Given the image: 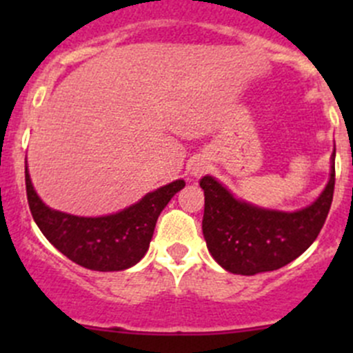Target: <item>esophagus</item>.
Here are the masks:
<instances>
[{
  "instance_id": "obj_1",
  "label": "esophagus",
  "mask_w": 353,
  "mask_h": 353,
  "mask_svg": "<svg viewBox=\"0 0 353 353\" xmlns=\"http://www.w3.org/2000/svg\"><path fill=\"white\" fill-rule=\"evenodd\" d=\"M206 169H208V165H206V163H203V162H194L193 165H191V170H190V174L193 177H199V176H203V174L206 172Z\"/></svg>"
}]
</instances>
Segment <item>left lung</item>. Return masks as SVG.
<instances>
[{"label": "left lung", "instance_id": "8db88e82", "mask_svg": "<svg viewBox=\"0 0 353 353\" xmlns=\"http://www.w3.org/2000/svg\"><path fill=\"white\" fill-rule=\"evenodd\" d=\"M199 186L205 191L203 236L213 259L236 275L273 272L299 258L321 232L333 201L334 152L325 190L295 212L244 201L213 176H203Z\"/></svg>", "mask_w": 353, "mask_h": 353}]
</instances>
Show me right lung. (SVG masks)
Segmentation results:
<instances>
[{"label": "right lung", "instance_id": "obj_1", "mask_svg": "<svg viewBox=\"0 0 353 353\" xmlns=\"http://www.w3.org/2000/svg\"><path fill=\"white\" fill-rule=\"evenodd\" d=\"M25 186L35 223L59 252L83 268L121 272L143 258L160 212L186 183L183 179L172 181L128 208L102 216H78L49 208L35 193L27 165Z\"/></svg>", "mask_w": 353, "mask_h": 353}]
</instances>
